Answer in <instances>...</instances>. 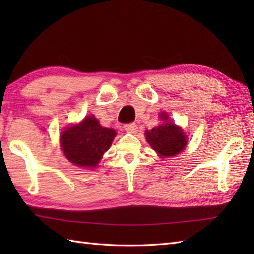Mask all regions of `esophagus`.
Listing matches in <instances>:
<instances>
[{"label": "esophagus", "instance_id": "1", "mask_svg": "<svg viewBox=\"0 0 254 254\" xmlns=\"http://www.w3.org/2000/svg\"><path fill=\"white\" fill-rule=\"evenodd\" d=\"M124 130H126L127 133H136L137 126L135 123H127L124 126Z\"/></svg>", "mask_w": 254, "mask_h": 254}]
</instances>
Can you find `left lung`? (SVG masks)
I'll return each instance as SVG.
<instances>
[{
	"mask_svg": "<svg viewBox=\"0 0 254 254\" xmlns=\"http://www.w3.org/2000/svg\"><path fill=\"white\" fill-rule=\"evenodd\" d=\"M160 120L164 123L145 131L146 141L161 158L172 157L181 153L187 145V135L180 127L169 120L166 112H160Z\"/></svg>",
	"mask_w": 254,
	"mask_h": 254,
	"instance_id": "8db88e82",
	"label": "left lung"
}]
</instances>
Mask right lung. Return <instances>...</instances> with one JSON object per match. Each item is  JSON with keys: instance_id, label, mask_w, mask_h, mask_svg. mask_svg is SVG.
<instances>
[{"instance_id": "add662e5", "label": "right lung", "mask_w": 254, "mask_h": 254, "mask_svg": "<svg viewBox=\"0 0 254 254\" xmlns=\"http://www.w3.org/2000/svg\"><path fill=\"white\" fill-rule=\"evenodd\" d=\"M117 133L100 126L98 119L87 116L82 122L66 127L60 135V144L67 160L80 168H96Z\"/></svg>"}]
</instances>
